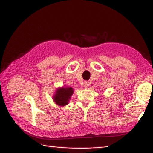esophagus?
I'll use <instances>...</instances> for the list:
<instances>
[{"label":"esophagus","instance_id":"obj_1","mask_svg":"<svg viewBox=\"0 0 153 153\" xmlns=\"http://www.w3.org/2000/svg\"><path fill=\"white\" fill-rule=\"evenodd\" d=\"M84 86L85 87V88H88V86H89V83L88 82H84Z\"/></svg>","mask_w":153,"mask_h":153}]
</instances>
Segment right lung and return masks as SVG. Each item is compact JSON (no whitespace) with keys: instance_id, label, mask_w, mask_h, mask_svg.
I'll return each mask as SVG.
<instances>
[{"instance_id":"obj_1","label":"right lung","mask_w":153,"mask_h":153,"mask_svg":"<svg viewBox=\"0 0 153 153\" xmlns=\"http://www.w3.org/2000/svg\"><path fill=\"white\" fill-rule=\"evenodd\" d=\"M74 93V89L71 87H62L56 89L53 96V100L59 106H65L68 104L69 99Z\"/></svg>"}]
</instances>
